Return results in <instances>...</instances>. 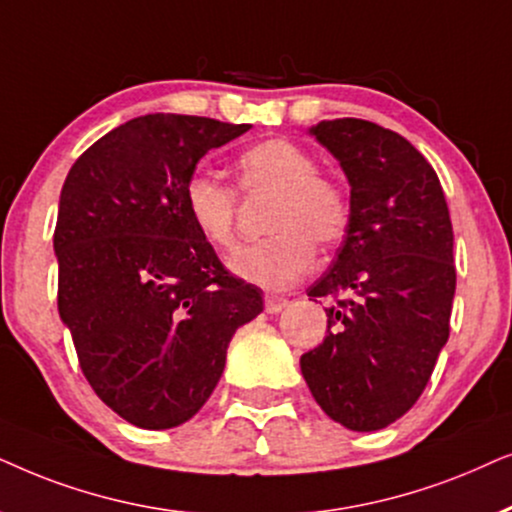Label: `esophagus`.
Returning <instances> with one entry per match:
<instances>
[{
  "instance_id": "obj_1",
  "label": "esophagus",
  "mask_w": 512,
  "mask_h": 512,
  "mask_svg": "<svg viewBox=\"0 0 512 512\" xmlns=\"http://www.w3.org/2000/svg\"><path fill=\"white\" fill-rule=\"evenodd\" d=\"M290 304L288 297H278V295H267V299H264V306H267L269 313H278L283 311L285 306Z\"/></svg>"
}]
</instances>
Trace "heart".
<instances>
[{
  "label": "heart",
  "mask_w": 512,
  "mask_h": 512,
  "mask_svg": "<svg viewBox=\"0 0 512 512\" xmlns=\"http://www.w3.org/2000/svg\"><path fill=\"white\" fill-rule=\"evenodd\" d=\"M316 154L290 138H269L236 159L243 194H274L267 231L229 260L231 271L264 290L290 288L311 267L316 245L332 248L351 227L353 203L342 180L318 170ZM185 210L199 236L215 250L236 243L238 192L208 173L185 185Z\"/></svg>",
  "instance_id": "1"
}]
</instances>
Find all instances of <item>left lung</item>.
Wrapping results in <instances>:
<instances>
[{
  "instance_id": "obj_1",
  "label": "left lung",
  "mask_w": 512,
  "mask_h": 512,
  "mask_svg": "<svg viewBox=\"0 0 512 512\" xmlns=\"http://www.w3.org/2000/svg\"><path fill=\"white\" fill-rule=\"evenodd\" d=\"M342 163L353 217L337 260L306 290L330 299L323 344L299 365L316 403L351 431L400 419L449 337L454 231L440 180L403 135L363 119L311 128Z\"/></svg>"
}]
</instances>
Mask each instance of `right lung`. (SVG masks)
Listing matches in <instances>:
<instances>
[{
    "mask_svg": "<svg viewBox=\"0 0 512 512\" xmlns=\"http://www.w3.org/2000/svg\"><path fill=\"white\" fill-rule=\"evenodd\" d=\"M248 128L185 114L131 119L74 161L60 192L58 313L95 395L138 428L192 419L234 332L264 309L185 210L201 156Z\"/></svg>",
    "mask_w": 512,
    "mask_h": 512,
    "instance_id": "right-lung-1",
    "label": "right lung"
}]
</instances>
